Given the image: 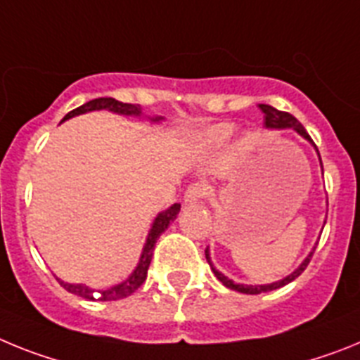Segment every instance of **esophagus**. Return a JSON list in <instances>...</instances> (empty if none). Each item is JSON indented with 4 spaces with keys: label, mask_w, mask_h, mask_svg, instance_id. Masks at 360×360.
I'll list each match as a JSON object with an SVG mask.
<instances>
[{
    "label": "esophagus",
    "mask_w": 360,
    "mask_h": 360,
    "mask_svg": "<svg viewBox=\"0 0 360 360\" xmlns=\"http://www.w3.org/2000/svg\"><path fill=\"white\" fill-rule=\"evenodd\" d=\"M202 198H205V188H202L201 184H192L184 192L183 202L188 206H195L202 201Z\"/></svg>",
    "instance_id": "1"
}]
</instances>
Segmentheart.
Segmentation results:
<instances>
[{
  "label": "heart",
  "instance_id": "1",
  "mask_svg": "<svg viewBox=\"0 0 360 360\" xmlns=\"http://www.w3.org/2000/svg\"><path fill=\"white\" fill-rule=\"evenodd\" d=\"M236 130L233 123H215L205 127L195 134V146L202 152H217L232 141Z\"/></svg>",
  "mask_w": 360,
  "mask_h": 360
}]
</instances>
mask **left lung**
Here are the masks:
<instances>
[{
  "label": "left lung",
  "instance_id": "8db88e82",
  "mask_svg": "<svg viewBox=\"0 0 360 360\" xmlns=\"http://www.w3.org/2000/svg\"><path fill=\"white\" fill-rule=\"evenodd\" d=\"M261 110L264 112V127L266 128H270V130H284V128H292L293 132H297L299 136L302 137V139H306V141L314 145V141H311V137L308 136V132L304 130V127H302V124L299 123V121H297L292 114H288V112L277 110V108H274V106H270V105H261ZM314 148L319 155L317 146L314 145ZM319 161H321V155H319ZM321 168H323V161H321ZM324 223H326V221H324ZM314 250H315V246L311 248L310 254L306 255L304 261H302L301 264H299V266L292 271V274H288L286 277H283V279L275 281V283H270V284L236 283V281H232L230 277H226L224 274H221V271L214 266V262H212V257H210V248L205 250V255H206V261H208V264H210L212 271H214V275L217 277L219 281H221V283L224 284V286H226V288L236 290V292H239V293H248V295H257V293L271 292V290H277V288H281V286H286V284L292 283L293 279H297V277H299V275L304 271V268L308 266V262H310L311 255H314Z\"/></svg>",
  "mask_w": 360,
  "mask_h": 360
}]
</instances>
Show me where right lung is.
Returning a JSON list of instances; mask_svg holds the SVG:
<instances>
[{
	"mask_svg": "<svg viewBox=\"0 0 360 360\" xmlns=\"http://www.w3.org/2000/svg\"><path fill=\"white\" fill-rule=\"evenodd\" d=\"M96 110H108L112 114H117V115H124V117H143V110L139 105H128V103H121L114 98H99V99H92V101L85 103V105H81L79 108L76 110L68 112L65 115L61 123H65L67 120H72V117H76V115L81 114H89V112H96ZM150 123H161L165 121V117L161 115H155V117H148ZM181 210V205L176 202V205H172L170 208L167 210L159 212L155 215L154 223L150 226L148 230V236H146L145 240V246H143V252H141V257H139V262H137V266L134 268V271L128 275L127 279L120 284H114V286H108L105 290H96V288H90L86 284H74V283H65V281L58 279L59 284L63 286L67 292L74 293V295H79V297H85V299H90L94 301L96 299V293H98V299L99 301H117V299H124V297L132 295L146 279V274H148V266H150V261H152V255H154V248H155V243H158L159 236H161L170 223H174Z\"/></svg>",
	"mask_w": 360,
	"mask_h": 360,
	"instance_id": "add662e5",
	"label": "right lung"
}]
</instances>
